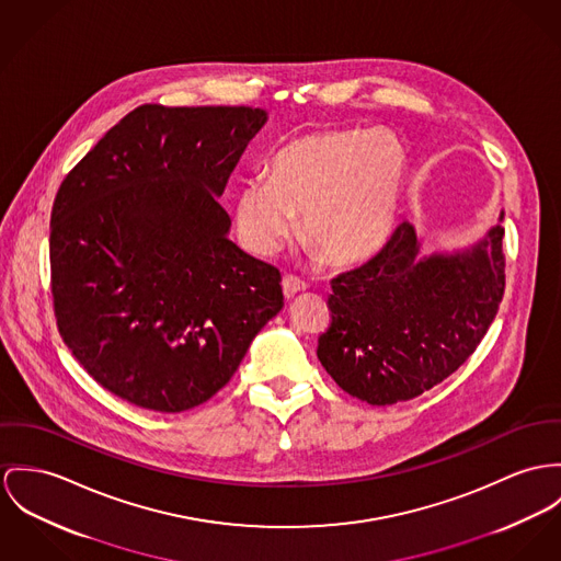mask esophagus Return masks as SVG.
I'll return each mask as SVG.
<instances>
[{
  "label": "esophagus",
  "mask_w": 561,
  "mask_h": 561,
  "mask_svg": "<svg viewBox=\"0 0 561 561\" xmlns=\"http://www.w3.org/2000/svg\"><path fill=\"white\" fill-rule=\"evenodd\" d=\"M307 288V284L299 279V277H295V275H284V279H282V290H284V297L286 299H290V297H295L297 293H302Z\"/></svg>",
  "instance_id": "obj_1"
}]
</instances>
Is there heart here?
<instances>
[{
	"instance_id": "b5f03b06",
	"label": "heart",
	"mask_w": 561,
	"mask_h": 561,
	"mask_svg": "<svg viewBox=\"0 0 561 561\" xmlns=\"http://www.w3.org/2000/svg\"><path fill=\"white\" fill-rule=\"evenodd\" d=\"M408 171L403 142L387 129L302 134L243 181L232 198L241 243L273 254L302 216L301 237L331 264H354L387 243Z\"/></svg>"
}]
</instances>
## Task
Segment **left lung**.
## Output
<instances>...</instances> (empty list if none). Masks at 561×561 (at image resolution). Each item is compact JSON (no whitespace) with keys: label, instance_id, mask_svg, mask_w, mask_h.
Wrapping results in <instances>:
<instances>
[{"label":"left lung","instance_id":"obj_1","mask_svg":"<svg viewBox=\"0 0 561 561\" xmlns=\"http://www.w3.org/2000/svg\"><path fill=\"white\" fill-rule=\"evenodd\" d=\"M502 239L495 224L468 250L421 256L414 226L401 221L374 259L331 282V324L318 337L327 374L371 405L414 399L446 380L504 297Z\"/></svg>","mask_w":561,"mask_h":561}]
</instances>
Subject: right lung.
Wrapping results in <instances>:
<instances>
[{
  "instance_id": "obj_1",
  "label": "right lung",
  "mask_w": 561,
  "mask_h": 561,
  "mask_svg": "<svg viewBox=\"0 0 561 561\" xmlns=\"http://www.w3.org/2000/svg\"><path fill=\"white\" fill-rule=\"evenodd\" d=\"M264 124L250 106L142 104L59 185L57 329L128 403L169 414L205 403L284 307L279 271L228 239L217 203Z\"/></svg>"
}]
</instances>
